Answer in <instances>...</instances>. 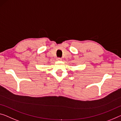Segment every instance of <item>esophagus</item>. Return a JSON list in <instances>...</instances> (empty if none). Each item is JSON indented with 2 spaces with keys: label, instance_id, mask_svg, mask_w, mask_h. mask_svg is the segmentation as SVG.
<instances>
[{
  "label": "esophagus",
  "instance_id": "obj_1",
  "mask_svg": "<svg viewBox=\"0 0 121 121\" xmlns=\"http://www.w3.org/2000/svg\"><path fill=\"white\" fill-rule=\"evenodd\" d=\"M57 60H62V58H57Z\"/></svg>",
  "mask_w": 121,
  "mask_h": 121
}]
</instances>
